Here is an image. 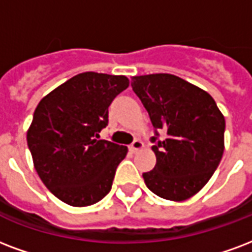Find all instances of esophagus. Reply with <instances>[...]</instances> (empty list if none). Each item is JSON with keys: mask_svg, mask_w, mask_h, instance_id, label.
<instances>
[{"mask_svg": "<svg viewBox=\"0 0 252 252\" xmlns=\"http://www.w3.org/2000/svg\"><path fill=\"white\" fill-rule=\"evenodd\" d=\"M143 147H144V144L141 143L140 140H134L133 143L129 145V151L132 152V153H136V152L139 151V149H141Z\"/></svg>", "mask_w": 252, "mask_h": 252, "instance_id": "34e87169", "label": "esophagus"}]
</instances>
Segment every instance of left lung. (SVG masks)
Here are the masks:
<instances>
[{"label":"left lung","instance_id":"left-lung-1","mask_svg":"<svg viewBox=\"0 0 252 252\" xmlns=\"http://www.w3.org/2000/svg\"><path fill=\"white\" fill-rule=\"evenodd\" d=\"M132 88L155 128L157 162L143 173L148 189L161 198L185 201L198 193L220 162L224 118L206 91L170 74L133 76ZM167 137L160 140L158 132Z\"/></svg>","mask_w":252,"mask_h":252}]
</instances>
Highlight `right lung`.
Returning a JSON list of instances; mask_svg holds the SVG:
<instances>
[{
	"label": "right lung",
	"instance_id": "add662e5",
	"mask_svg": "<svg viewBox=\"0 0 252 252\" xmlns=\"http://www.w3.org/2000/svg\"><path fill=\"white\" fill-rule=\"evenodd\" d=\"M128 86L124 75L83 72L36 105L28 130L34 168L46 188L67 205H94L112 188L128 149L97 139L108 126V107Z\"/></svg>",
	"mask_w": 252,
	"mask_h": 252
}]
</instances>
